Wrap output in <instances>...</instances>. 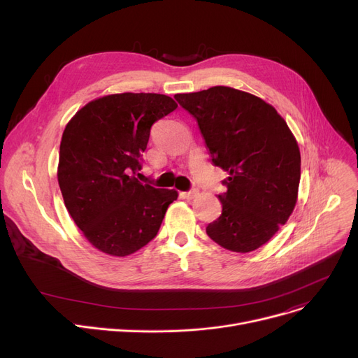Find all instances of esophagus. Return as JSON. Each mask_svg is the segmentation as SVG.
Returning <instances> with one entry per match:
<instances>
[{"mask_svg": "<svg viewBox=\"0 0 358 358\" xmlns=\"http://www.w3.org/2000/svg\"><path fill=\"white\" fill-rule=\"evenodd\" d=\"M181 196H182L184 199H194V197L199 196V190H197V189H193V190H190V192L181 193Z\"/></svg>", "mask_w": 358, "mask_h": 358, "instance_id": "obj_1", "label": "esophagus"}]
</instances>
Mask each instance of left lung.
I'll return each mask as SVG.
<instances>
[{"label":"left lung","mask_w":358,"mask_h":358,"mask_svg":"<svg viewBox=\"0 0 358 358\" xmlns=\"http://www.w3.org/2000/svg\"><path fill=\"white\" fill-rule=\"evenodd\" d=\"M174 97L197 120L213 165L229 173L222 215L206 232L234 252L264 245L297 200L300 150L287 123L264 100L231 87Z\"/></svg>","instance_id":"1"}]
</instances>
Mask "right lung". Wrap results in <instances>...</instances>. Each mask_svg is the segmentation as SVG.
<instances>
[{"label": "right lung", "mask_w": 358, "mask_h": 358, "mask_svg": "<svg viewBox=\"0 0 358 358\" xmlns=\"http://www.w3.org/2000/svg\"><path fill=\"white\" fill-rule=\"evenodd\" d=\"M177 108L164 94L123 92L90 101L66 124L58 182L66 209L91 245L116 257L152 241L176 190L138 181L150 127Z\"/></svg>", "instance_id": "1"}]
</instances>
